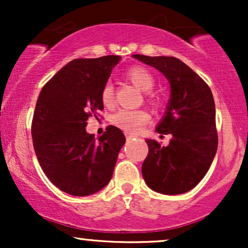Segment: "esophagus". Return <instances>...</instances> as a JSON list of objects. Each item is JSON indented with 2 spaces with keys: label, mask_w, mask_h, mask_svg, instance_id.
<instances>
[{
  "label": "esophagus",
  "mask_w": 248,
  "mask_h": 248,
  "mask_svg": "<svg viewBox=\"0 0 248 248\" xmlns=\"http://www.w3.org/2000/svg\"><path fill=\"white\" fill-rule=\"evenodd\" d=\"M134 138H135V136L132 135V134H129V133H126V139H127V141L132 140V139H134Z\"/></svg>",
  "instance_id": "1"
}]
</instances>
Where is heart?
I'll return each mask as SVG.
<instances>
[{
	"instance_id": "b5f03b06",
	"label": "heart",
	"mask_w": 248,
	"mask_h": 248,
	"mask_svg": "<svg viewBox=\"0 0 248 248\" xmlns=\"http://www.w3.org/2000/svg\"><path fill=\"white\" fill-rule=\"evenodd\" d=\"M127 77L139 90L150 92L155 85V79L147 69L141 66H134L127 71ZM101 101L105 106H112L114 102V93L110 84H106L101 91ZM149 120V115L144 110L120 109L112 116L113 124L128 133H138L142 126Z\"/></svg>"
}]
</instances>
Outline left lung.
<instances>
[{
    "label": "left lung",
    "instance_id": "left-lung-1",
    "mask_svg": "<svg viewBox=\"0 0 248 248\" xmlns=\"http://www.w3.org/2000/svg\"><path fill=\"white\" fill-rule=\"evenodd\" d=\"M133 57L160 71L170 84V99L156 132L171 134L172 138L167 147L146 140L149 152L142 164L144 182L163 195L187 192L206 175L217 153L211 90L195 71L175 57Z\"/></svg>",
    "mask_w": 248,
    "mask_h": 248
}]
</instances>
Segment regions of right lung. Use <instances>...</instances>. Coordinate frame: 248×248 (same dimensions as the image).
Instances as JSON below:
<instances>
[{"label": "right lung", "mask_w": 248, "mask_h": 248, "mask_svg": "<svg viewBox=\"0 0 248 248\" xmlns=\"http://www.w3.org/2000/svg\"><path fill=\"white\" fill-rule=\"evenodd\" d=\"M120 59H75L39 93L31 127L33 149L46 177L69 195L81 197L104 189L126 142L114 126L96 139L86 132L88 118L104 109L101 91Z\"/></svg>", "instance_id": "1"}]
</instances>
